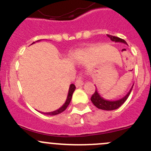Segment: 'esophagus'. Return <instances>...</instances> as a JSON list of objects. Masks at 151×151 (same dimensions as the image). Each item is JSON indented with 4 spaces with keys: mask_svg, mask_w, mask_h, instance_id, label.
I'll list each match as a JSON object with an SVG mask.
<instances>
[{
    "mask_svg": "<svg viewBox=\"0 0 151 151\" xmlns=\"http://www.w3.org/2000/svg\"><path fill=\"white\" fill-rule=\"evenodd\" d=\"M83 84H84L83 79V77H82V76H80V77L77 79V81H76L75 85L77 87H81L82 85H83Z\"/></svg>",
    "mask_w": 151,
    "mask_h": 151,
    "instance_id": "esophagus-1",
    "label": "esophagus"
}]
</instances>
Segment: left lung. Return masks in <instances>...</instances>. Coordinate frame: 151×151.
<instances>
[{
	"instance_id": "8db88e82",
	"label": "left lung",
	"mask_w": 151,
	"mask_h": 151,
	"mask_svg": "<svg viewBox=\"0 0 151 151\" xmlns=\"http://www.w3.org/2000/svg\"><path fill=\"white\" fill-rule=\"evenodd\" d=\"M107 36L110 39V40L112 41V42H121V43L126 44V41L121 39V38H118L117 37V36H111V35H107ZM126 45H127V44H126ZM133 85H132V88H131L130 91H129V93H128L124 97H123L121 99L116 100V101H109V100L104 99L103 97H101V96L99 95V93L98 91H97L96 88V91L94 92V93L93 94L92 96H91V101H92L93 104H94V106H96L97 108H99V109H103V110H114V109H118V108H119L120 106L126 101V99H127L129 96L130 95L131 92H132Z\"/></svg>"
}]
</instances>
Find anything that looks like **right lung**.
<instances>
[{
	"label": "right lung",
	"mask_w": 151,
	"mask_h": 151,
	"mask_svg": "<svg viewBox=\"0 0 151 151\" xmlns=\"http://www.w3.org/2000/svg\"><path fill=\"white\" fill-rule=\"evenodd\" d=\"M39 41L40 40H38V41H36V42H39ZM33 44H34V42H33ZM33 44H32V45H33ZM75 89H76L75 85H74V84L70 85L69 89H68V96H67V99L66 100V102L63 104V105L61 106V107H60L58 109H57V110L53 111V112H42V113L45 114V115H58V114L61 113V112H63V111L66 109L67 106H68V104H70V102H71V98H72L73 93H74V91H75Z\"/></svg>",
	"instance_id": "1"
}]
</instances>
